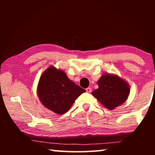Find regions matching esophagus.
Listing matches in <instances>:
<instances>
[{
    "instance_id": "obj_1",
    "label": "esophagus",
    "mask_w": 155,
    "mask_h": 155,
    "mask_svg": "<svg viewBox=\"0 0 155 155\" xmlns=\"http://www.w3.org/2000/svg\"><path fill=\"white\" fill-rule=\"evenodd\" d=\"M86 91H87V93H90L91 91V89L90 88V87H87V88H86Z\"/></svg>"
}]
</instances>
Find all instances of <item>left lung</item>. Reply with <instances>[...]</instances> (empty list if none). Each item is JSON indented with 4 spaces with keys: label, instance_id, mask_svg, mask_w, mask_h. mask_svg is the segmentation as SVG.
Masks as SVG:
<instances>
[{
    "label": "left lung",
    "instance_id": "1",
    "mask_svg": "<svg viewBox=\"0 0 155 155\" xmlns=\"http://www.w3.org/2000/svg\"><path fill=\"white\" fill-rule=\"evenodd\" d=\"M98 85L99 87L93 91L92 95L110 110L124 103L129 95V86L117 76L104 74Z\"/></svg>",
    "mask_w": 155,
    "mask_h": 155
}]
</instances>
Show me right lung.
Instances as JSON below:
<instances>
[{"instance_id": "obj_1", "label": "right lung", "mask_w": 155, "mask_h": 155, "mask_svg": "<svg viewBox=\"0 0 155 155\" xmlns=\"http://www.w3.org/2000/svg\"><path fill=\"white\" fill-rule=\"evenodd\" d=\"M85 90L70 81L62 70L48 68L39 81L38 94L44 106L58 114L70 109L75 100Z\"/></svg>"}]
</instances>
